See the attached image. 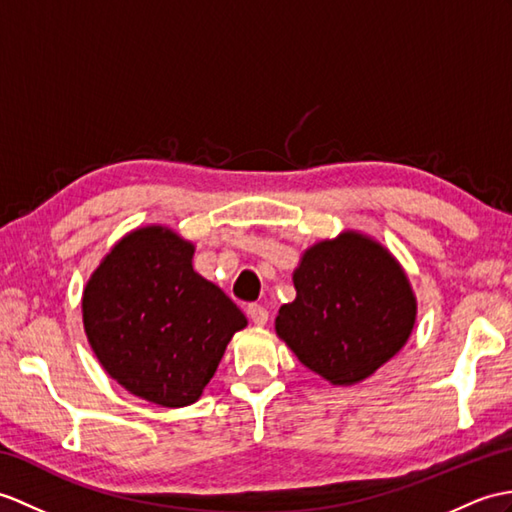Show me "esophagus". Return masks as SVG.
Listing matches in <instances>:
<instances>
[{
  "label": "esophagus",
  "mask_w": 512,
  "mask_h": 512,
  "mask_svg": "<svg viewBox=\"0 0 512 512\" xmlns=\"http://www.w3.org/2000/svg\"><path fill=\"white\" fill-rule=\"evenodd\" d=\"M246 314H248V318L253 320L255 325H266L268 323V310L264 305H257V303H251L246 307Z\"/></svg>",
  "instance_id": "obj_1"
}]
</instances>
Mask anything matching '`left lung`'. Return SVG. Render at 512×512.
I'll use <instances>...</instances> for the list:
<instances>
[{
	"label": "left lung",
	"mask_w": 512,
	"mask_h": 512,
	"mask_svg": "<svg viewBox=\"0 0 512 512\" xmlns=\"http://www.w3.org/2000/svg\"><path fill=\"white\" fill-rule=\"evenodd\" d=\"M281 305L277 336L334 386L371 377L408 342L417 299L399 261L358 231L307 248Z\"/></svg>",
	"instance_id": "obj_1"
}]
</instances>
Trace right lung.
I'll return each instance as SVG.
<instances>
[{"mask_svg": "<svg viewBox=\"0 0 512 512\" xmlns=\"http://www.w3.org/2000/svg\"><path fill=\"white\" fill-rule=\"evenodd\" d=\"M194 244L172 229H135L95 268L82 323L95 358L117 384L163 408L200 399L242 314L192 266Z\"/></svg>", "mask_w": 512, "mask_h": 512, "instance_id": "obj_1", "label": "right lung"}]
</instances>
